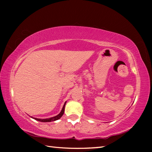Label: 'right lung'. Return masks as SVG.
I'll use <instances>...</instances> for the list:
<instances>
[{
	"label": "right lung",
	"mask_w": 152,
	"mask_h": 152,
	"mask_svg": "<svg viewBox=\"0 0 152 152\" xmlns=\"http://www.w3.org/2000/svg\"><path fill=\"white\" fill-rule=\"evenodd\" d=\"M66 101L64 102V104L63 106V108L61 110V112L59 113V114L54 116V117H51V118H46V119H40V118H33V117H31L32 118L34 119L35 120H37L38 121H41V122H51V121H56L58 120V119H59L61 117H62V115H63L64 112V107H65V104H66Z\"/></svg>",
	"instance_id": "obj_1"
}]
</instances>
